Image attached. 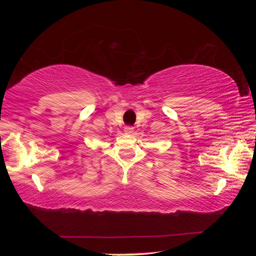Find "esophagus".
Masks as SVG:
<instances>
[{
	"mask_svg": "<svg viewBox=\"0 0 256 256\" xmlns=\"http://www.w3.org/2000/svg\"><path fill=\"white\" fill-rule=\"evenodd\" d=\"M133 126H125V128H124V131L126 132V133H132L133 132Z\"/></svg>",
	"mask_w": 256,
	"mask_h": 256,
	"instance_id": "1",
	"label": "esophagus"
}]
</instances>
